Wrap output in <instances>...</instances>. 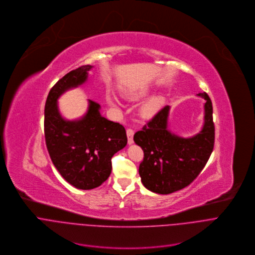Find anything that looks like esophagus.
Segmentation results:
<instances>
[{
  "instance_id": "34e87169",
  "label": "esophagus",
  "mask_w": 255,
  "mask_h": 255,
  "mask_svg": "<svg viewBox=\"0 0 255 255\" xmlns=\"http://www.w3.org/2000/svg\"><path fill=\"white\" fill-rule=\"evenodd\" d=\"M133 134H134V131L132 128H128L127 129V135H128V142L129 144H131L133 142Z\"/></svg>"
}]
</instances>
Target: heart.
Listing matches in <instances>:
<instances>
[{
	"instance_id": "b5f03b06",
	"label": "heart",
	"mask_w": 255,
	"mask_h": 255,
	"mask_svg": "<svg viewBox=\"0 0 255 255\" xmlns=\"http://www.w3.org/2000/svg\"><path fill=\"white\" fill-rule=\"evenodd\" d=\"M145 94H146V89H140V90H137V91L127 93V96L128 98H131V99H138V98H140L141 96H143ZM109 101H110L111 105L116 106V99L111 94L109 95ZM160 106H161V99L159 97H151L147 101H145V103L141 106L140 114L145 118L152 117L159 111Z\"/></svg>"
}]
</instances>
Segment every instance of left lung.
Instances as JSON below:
<instances>
[{"label": "left lung", "instance_id": "left-lung-1", "mask_svg": "<svg viewBox=\"0 0 255 255\" xmlns=\"http://www.w3.org/2000/svg\"><path fill=\"white\" fill-rule=\"evenodd\" d=\"M198 95L206 103L204 126L196 135L184 138L170 132L169 106L134 133V142L143 150L138 174L147 190L163 195L179 191L189 186L207 164L215 139L213 108L206 92Z\"/></svg>", "mask_w": 255, "mask_h": 255}]
</instances>
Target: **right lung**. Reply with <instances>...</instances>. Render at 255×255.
<instances>
[{
  "instance_id": "right-lung-1",
  "label": "right lung",
  "mask_w": 255,
  "mask_h": 255,
  "mask_svg": "<svg viewBox=\"0 0 255 255\" xmlns=\"http://www.w3.org/2000/svg\"><path fill=\"white\" fill-rule=\"evenodd\" d=\"M90 65L74 69L50 89L45 104L44 133L48 152L60 175L72 186L90 190L100 186L112 173V158L127 145L125 128L101 117L100 106L88 99L86 115L77 121L64 120L57 99L66 90L87 79Z\"/></svg>"
}]
</instances>
